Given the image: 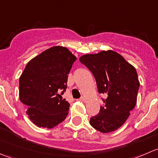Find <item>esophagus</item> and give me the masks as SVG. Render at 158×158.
<instances>
[{
	"label": "esophagus",
	"mask_w": 158,
	"mask_h": 158,
	"mask_svg": "<svg viewBox=\"0 0 158 158\" xmlns=\"http://www.w3.org/2000/svg\"><path fill=\"white\" fill-rule=\"evenodd\" d=\"M79 100H80V101L84 102V101H85V98H84V97H81L80 99H79Z\"/></svg>",
	"instance_id": "obj_1"
}]
</instances>
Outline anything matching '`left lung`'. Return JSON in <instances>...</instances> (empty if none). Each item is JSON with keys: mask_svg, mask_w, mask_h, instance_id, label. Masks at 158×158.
<instances>
[{"mask_svg": "<svg viewBox=\"0 0 158 158\" xmlns=\"http://www.w3.org/2000/svg\"><path fill=\"white\" fill-rule=\"evenodd\" d=\"M79 61L93 74L99 93L106 95L104 106L89 123L102 133L120 128L135 108L140 82L135 68L115 51L85 54Z\"/></svg>", "mask_w": 158, "mask_h": 158, "instance_id": "8db88e82", "label": "left lung"}]
</instances>
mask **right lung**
I'll return each instance as SVG.
<instances>
[{
	"instance_id": "add662e5",
	"label": "right lung",
	"mask_w": 158,
	"mask_h": 158,
	"mask_svg": "<svg viewBox=\"0 0 158 158\" xmlns=\"http://www.w3.org/2000/svg\"><path fill=\"white\" fill-rule=\"evenodd\" d=\"M76 57L66 47L47 49L28 62L20 77L19 96L27 114L40 128H52L65 120L69 104L60 98Z\"/></svg>"
}]
</instances>
